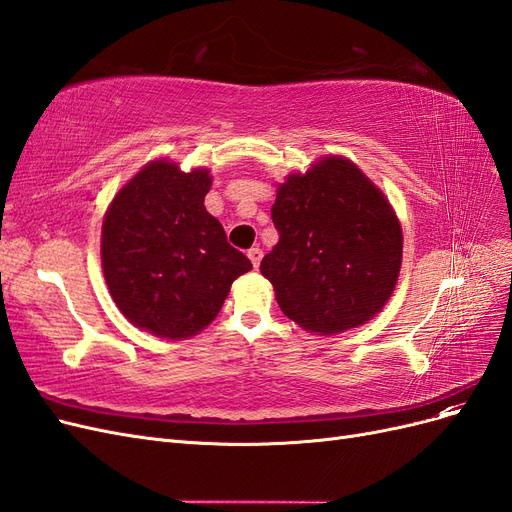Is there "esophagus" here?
Masks as SVG:
<instances>
[{
    "label": "esophagus",
    "instance_id": "1",
    "mask_svg": "<svg viewBox=\"0 0 512 512\" xmlns=\"http://www.w3.org/2000/svg\"><path fill=\"white\" fill-rule=\"evenodd\" d=\"M247 258L252 260V265H254V269H258V265H260V260H262V250L260 247H252V250H247Z\"/></svg>",
    "mask_w": 512,
    "mask_h": 512
}]
</instances>
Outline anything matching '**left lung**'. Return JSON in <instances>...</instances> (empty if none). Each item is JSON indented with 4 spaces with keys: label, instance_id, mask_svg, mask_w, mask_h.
I'll list each match as a JSON object with an SVG mask.
<instances>
[{
    "label": "left lung",
    "instance_id": "left-lung-1",
    "mask_svg": "<svg viewBox=\"0 0 512 512\" xmlns=\"http://www.w3.org/2000/svg\"><path fill=\"white\" fill-rule=\"evenodd\" d=\"M280 241L262 258L282 312L309 333L361 327L389 301L404 237L393 207L363 170L324 158L277 188Z\"/></svg>",
    "mask_w": 512,
    "mask_h": 512
}]
</instances>
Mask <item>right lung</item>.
I'll use <instances>...</instances> for the list:
<instances>
[{
	"label": "right lung",
	"mask_w": 512,
	"mask_h": 512,
	"mask_svg": "<svg viewBox=\"0 0 512 512\" xmlns=\"http://www.w3.org/2000/svg\"><path fill=\"white\" fill-rule=\"evenodd\" d=\"M207 168L156 160L123 185L102 224L111 297L138 329L181 339L218 316L232 282L252 269L205 209Z\"/></svg>",
	"instance_id": "1"
}]
</instances>
